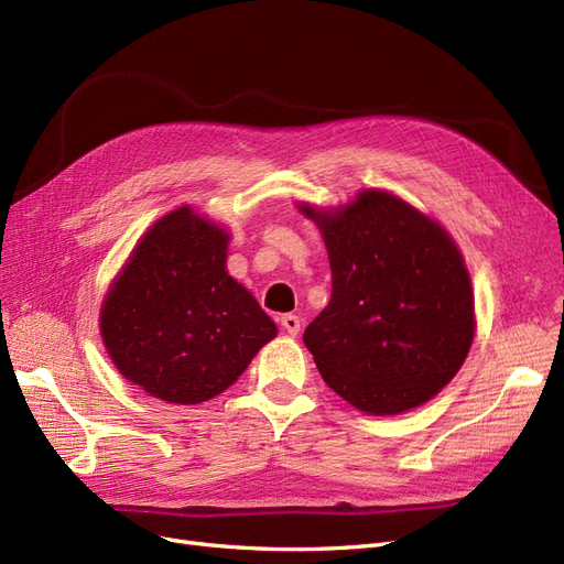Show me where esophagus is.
Returning a JSON list of instances; mask_svg holds the SVG:
<instances>
[{
	"label": "esophagus",
	"instance_id": "obj_1",
	"mask_svg": "<svg viewBox=\"0 0 564 564\" xmlns=\"http://www.w3.org/2000/svg\"><path fill=\"white\" fill-rule=\"evenodd\" d=\"M280 324L284 327V332L292 334V336H296L301 332V319L296 315H282Z\"/></svg>",
	"mask_w": 564,
	"mask_h": 564
}]
</instances>
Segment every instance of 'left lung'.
<instances>
[{
	"instance_id": "obj_1",
	"label": "left lung",
	"mask_w": 564,
	"mask_h": 564,
	"mask_svg": "<svg viewBox=\"0 0 564 564\" xmlns=\"http://www.w3.org/2000/svg\"><path fill=\"white\" fill-rule=\"evenodd\" d=\"M303 212L332 265L329 305L303 332L324 383L379 416L437 395L475 334L470 278L449 235L381 191L336 214Z\"/></svg>"
}]
</instances>
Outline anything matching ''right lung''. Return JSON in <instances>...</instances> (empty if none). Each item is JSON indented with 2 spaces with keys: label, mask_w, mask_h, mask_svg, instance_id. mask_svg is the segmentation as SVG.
Here are the masks:
<instances>
[{
  "label": "right lung",
  "mask_w": 564,
  "mask_h": 564,
  "mask_svg": "<svg viewBox=\"0 0 564 564\" xmlns=\"http://www.w3.org/2000/svg\"><path fill=\"white\" fill-rule=\"evenodd\" d=\"M228 232L187 207L152 226L100 311L119 373L152 398L220 395L278 327L226 272Z\"/></svg>",
  "instance_id": "obj_1"
}]
</instances>
